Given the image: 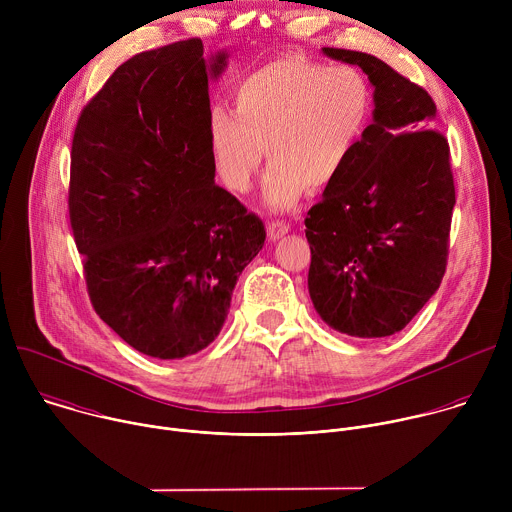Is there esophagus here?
Returning <instances> with one entry per match:
<instances>
[{
    "label": "esophagus",
    "mask_w": 512,
    "mask_h": 512,
    "mask_svg": "<svg viewBox=\"0 0 512 512\" xmlns=\"http://www.w3.org/2000/svg\"><path fill=\"white\" fill-rule=\"evenodd\" d=\"M289 229H291V227H289V223H283V221H271V223L267 225V235H269V239H271V241H275V239L283 237Z\"/></svg>",
    "instance_id": "obj_1"
}]
</instances>
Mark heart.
<instances>
[{"mask_svg": "<svg viewBox=\"0 0 512 512\" xmlns=\"http://www.w3.org/2000/svg\"><path fill=\"white\" fill-rule=\"evenodd\" d=\"M375 93L354 66L308 58H275L235 87L233 113L208 115V150L216 176L247 192L265 158V196L275 208L294 206L310 190L334 184L367 135Z\"/></svg>", "mask_w": 512, "mask_h": 512, "instance_id": "obj_1", "label": "heart"}]
</instances>
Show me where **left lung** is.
<instances>
[{"label": "left lung", "instance_id": "obj_1", "mask_svg": "<svg viewBox=\"0 0 512 512\" xmlns=\"http://www.w3.org/2000/svg\"><path fill=\"white\" fill-rule=\"evenodd\" d=\"M324 54L367 72L375 121L308 210L310 298L334 330L383 338L403 330L444 279L456 204L450 145L429 127L435 103L423 87L373 54Z\"/></svg>", "mask_w": 512, "mask_h": 512}]
</instances>
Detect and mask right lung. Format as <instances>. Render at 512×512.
I'll list each match as a JSON object with an SVG mask.
<instances>
[{
  "label": "right lung",
  "instance_id": "1",
  "mask_svg": "<svg viewBox=\"0 0 512 512\" xmlns=\"http://www.w3.org/2000/svg\"><path fill=\"white\" fill-rule=\"evenodd\" d=\"M200 38L135 54L83 107L68 216L99 318L135 350L184 358L221 332L265 225L214 184Z\"/></svg>",
  "mask_w": 512,
  "mask_h": 512
}]
</instances>
